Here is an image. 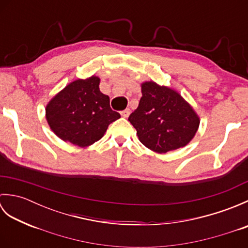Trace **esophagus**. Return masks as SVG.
Here are the masks:
<instances>
[{
	"mask_svg": "<svg viewBox=\"0 0 248 248\" xmlns=\"http://www.w3.org/2000/svg\"><path fill=\"white\" fill-rule=\"evenodd\" d=\"M130 113H131L130 108H125V109H124V110H121V112H120V115L123 116V117H124V118H128V117H129V115H130Z\"/></svg>",
	"mask_w": 248,
	"mask_h": 248,
	"instance_id": "1",
	"label": "esophagus"
}]
</instances>
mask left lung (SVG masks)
Segmentation results:
<instances>
[{
    "mask_svg": "<svg viewBox=\"0 0 248 248\" xmlns=\"http://www.w3.org/2000/svg\"><path fill=\"white\" fill-rule=\"evenodd\" d=\"M139 107L129 116L140 143L166 154L187 145L197 132L199 117L180 93L155 82L141 84Z\"/></svg>",
    "mask_w": 248,
    "mask_h": 248,
    "instance_id": "1",
    "label": "left lung"
}]
</instances>
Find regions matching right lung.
Masks as SVG:
<instances>
[{"label":"right lung","mask_w":248,"mask_h":248,"mask_svg":"<svg viewBox=\"0 0 248 248\" xmlns=\"http://www.w3.org/2000/svg\"><path fill=\"white\" fill-rule=\"evenodd\" d=\"M100 78H78L51 99L46 118L51 130L65 141L87 147L104 135L108 124L120 118L109 107V98L99 89Z\"/></svg>","instance_id":"1"}]
</instances>
